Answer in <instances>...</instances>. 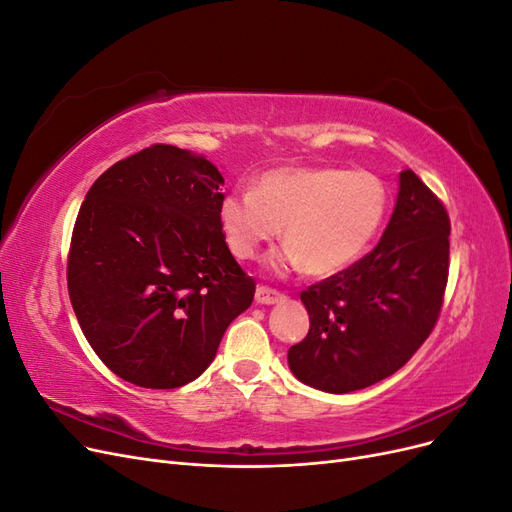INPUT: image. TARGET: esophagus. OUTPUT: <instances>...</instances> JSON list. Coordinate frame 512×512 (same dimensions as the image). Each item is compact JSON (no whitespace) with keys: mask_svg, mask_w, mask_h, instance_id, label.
<instances>
[{"mask_svg":"<svg viewBox=\"0 0 512 512\" xmlns=\"http://www.w3.org/2000/svg\"><path fill=\"white\" fill-rule=\"evenodd\" d=\"M282 299H284V294L269 288V286L256 288V303H260V305H273V303H280Z\"/></svg>","mask_w":512,"mask_h":512,"instance_id":"34e87169","label":"esophagus"}]
</instances>
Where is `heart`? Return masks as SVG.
I'll use <instances>...</instances> for the list:
<instances>
[{
  "instance_id": "obj_1",
  "label": "heart",
  "mask_w": 512,
  "mask_h": 512,
  "mask_svg": "<svg viewBox=\"0 0 512 512\" xmlns=\"http://www.w3.org/2000/svg\"><path fill=\"white\" fill-rule=\"evenodd\" d=\"M389 192L367 170L335 166H284L262 173L252 192H228L218 209L230 252L254 258L284 230V245L269 265L275 271L305 267L327 277L344 271L380 232Z\"/></svg>"
}]
</instances>
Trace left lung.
I'll return each mask as SVG.
<instances>
[{
    "label": "left lung",
    "mask_w": 512,
    "mask_h": 512,
    "mask_svg": "<svg viewBox=\"0 0 512 512\" xmlns=\"http://www.w3.org/2000/svg\"><path fill=\"white\" fill-rule=\"evenodd\" d=\"M451 222L440 198L401 170L391 222L380 243L301 292L309 333L288 350L303 384L352 393L393 376L421 348L440 316Z\"/></svg>",
    "instance_id": "8db88e82"
}]
</instances>
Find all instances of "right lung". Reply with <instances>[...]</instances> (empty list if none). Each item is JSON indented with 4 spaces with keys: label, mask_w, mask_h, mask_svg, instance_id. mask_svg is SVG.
Here are the masks:
<instances>
[{
    "label": "right lung",
    "mask_w": 512,
    "mask_h": 512,
    "mask_svg": "<svg viewBox=\"0 0 512 512\" xmlns=\"http://www.w3.org/2000/svg\"><path fill=\"white\" fill-rule=\"evenodd\" d=\"M207 158L151 145L91 185L68 254V292L100 361L143 389H177L215 359L256 282L232 258Z\"/></svg>",
    "instance_id": "obj_1"
}]
</instances>
